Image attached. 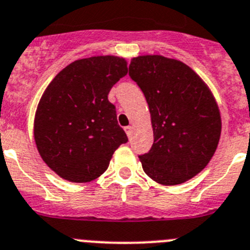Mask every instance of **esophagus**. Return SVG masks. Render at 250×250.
Here are the masks:
<instances>
[{"label": "esophagus", "mask_w": 250, "mask_h": 250, "mask_svg": "<svg viewBox=\"0 0 250 250\" xmlns=\"http://www.w3.org/2000/svg\"><path fill=\"white\" fill-rule=\"evenodd\" d=\"M125 132H126V135L129 136V139H130V137H131V135H132V126L125 127Z\"/></svg>", "instance_id": "34e87169"}]
</instances>
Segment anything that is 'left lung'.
I'll return each instance as SVG.
<instances>
[{
    "mask_svg": "<svg viewBox=\"0 0 250 250\" xmlns=\"http://www.w3.org/2000/svg\"><path fill=\"white\" fill-rule=\"evenodd\" d=\"M129 74L148 104L153 144L140 156L146 175L165 186L191 180L213 157L222 120L202 78L187 64L159 54L131 59Z\"/></svg>",
    "mask_w": 250,
    "mask_h": 250,
    "instance_id": "8db88e82",
    "label": "left lung"
}]
</instances>
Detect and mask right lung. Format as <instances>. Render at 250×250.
Listing matches in <instances>:
<instances>
[{
    "instance_id": "right-lung-1",
    "label": "right lung",
    "mask_w": 250,
    "mask_h": 250,
    "mask_svg": "<svg viewBox=\"0 0 250 250\" xmlns=\"http://www.w3.org/2000/svg\"><path fill=\"white\" fill-rule=\"evenodd\" d=\"M127 74L123 57L74 61L45 88L34 115L37 150L63 180L90 182L109 167L116 148L127 141L107 94Z\"/></svg>"
}]
</instances>
